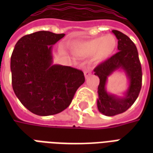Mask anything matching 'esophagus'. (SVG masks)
Returning a JSON list of instances; mask_svg holds the SVG:
<instances>
[{
    "label": "esophagus",
    "instance_id": "1",
    "mask_svg": "<svg viewBox=\"0 0 153 153\" xmlns=\"http://www.w3.org/2000/svg\"><path fill=\"white\" fill-rule=\"evenodd\" d=\"M90 75H91V72L88 71V70H86V71L84 72V76H85L86 79H88V77H90Z\"/></svg>",
    "mask_w": 153,
    "mask_h": 153
}]
</instances>
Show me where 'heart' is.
I'll return each instance as SVG.
<instances>
[{
  "instance_id": "obj_1",
  "label": "heart",
  "mask_w": 153,
  "mask_h": 153,
  "mask_svg": "<svg viewBox=\"0 0 153 153\" xmlns=\"http://www.w3.org/2000/svg\"><path fill=\"white\" fill-rule=\"evenodd\" d=\"M117 46L116 38L113 35L96 37L86 41L75 42L71 44L70 48L77 56L88 57L94 55L97 60H106L112 55Z\"/></svg>"
}]
</instances>
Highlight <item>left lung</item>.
Returning a JSON list of instances; mask_svg holds the SVG:
<instances>
[{"label": "left lung", "mask_w": 153, "mask_h": 153, "mask_svg": "<svg viewBox=\"0 0 153 153\" xmlns=\"http://www.w3.org/2000/svg\"><path fill=\"white\" fill-rule=\"evenodd\" d=\"M112 33L118 39L119 51L94 69L99 77L97 108L106 116H113L126 111L134 104L142 87V68L135 44L128 36L117 30ZM123 69L129 80L128 89L123 96H117L106 91L107 79L115 70Z\"/></svg>", "instance_id": "left-lung-1"}]
</instances>
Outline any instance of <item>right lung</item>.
I'll use <instances>...</instances> for the list:
<instances>
[{
	"instance_id": "add662e5",
	"label": "right lung",
	"mask_w": 153,
	"mask_h": 153,
	"mask_svg": "<svg viewBox=\"0 0 153 153\" xmlns=\"http://www.w3.org/2000/svg\"><path fill=\"white\" fill-rule=\"evenodd\" d=\"M65 35L49 31L25 35L12 52L13 90L20 102L35 115L47 116L63 111L85 81L83 71L52 64V46Z\"/></svg>"
}]
</instances>
